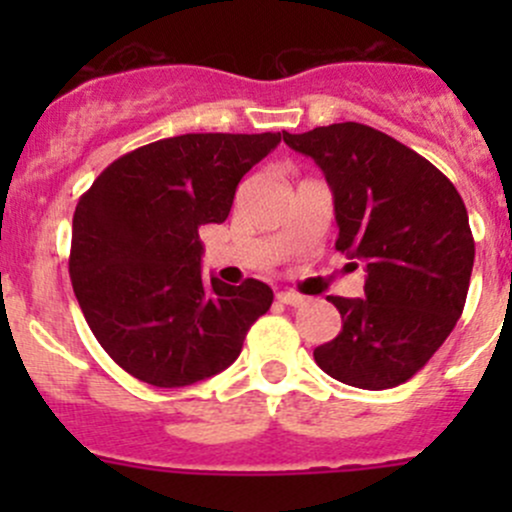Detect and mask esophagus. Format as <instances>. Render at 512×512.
Masks as SVG:
<instances>
[{"instance_id":"obj_1","label":"esophagus","mask_w":512,"mask_h":512,"mask_svg":"<svg viewBox=\"0 0 512 512\" xmlns=\"http://www.w3.org/2000/svg\"><path fill=\"white\" fill-rule=\"evenodd\" d=\"M277 299H280L282 304H289V307H302L304 304V297L297 292H277Z\"/></svg>"}]
</instances>
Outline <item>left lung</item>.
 Returning <instances> with one entry per match:
<instances>
[{
	"instance_id": "1",
	"label": "left lung",
	"mask_w": 512,
	"mask_h": 512,
	"mask_svg": "<svg viewBox=\"0 0 512 512\" xmlns=\"http://www.w3.org/2000/svg\"><path fill=\"white\" fill-rule=\"evenodd\" d=\"M282 138L322 168L337 250L366 267L364 299L329 297L342 332L314 349V361L356 389L404 384L446 342L466 304L476 257L466 205L436 165L364 123Z\"/></svg>"
}]
</instances>
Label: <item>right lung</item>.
Listing matches in <instances>:
<instances>
[{"label": "right lung", "instance_id": "add662e5", "mask_svg": "<svg viewBox=\"0 0 512 512\" xmlns=\"http://www.w3.org/2000/svg\"><path fill=\"white\" fill-rule=\"evenodd\" d=\"M285 133H185L136 148L81 195L69 275L106 354L136 379L178 389L220 374L272 304L200 270L198 227L225 223L242 175Z\"/></svg>", "mask_w": 512, "mask_h": 512}]
</instances>
